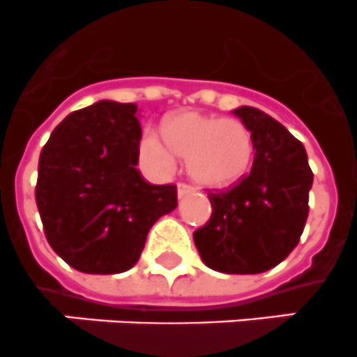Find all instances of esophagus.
Returning a JSON list of instances; mask_svg holds the SVG:
<instances>
[{
  "label": "esophagus",
  "instance_id": "obj_1",
  "mask_svg": "<svg viewBox=\"0 0 357 357\" xmlns=\"http://www.w3.org/2000/svg\"><path fill=\"white\" fill-rule=\"evenodd\" d=\"M194 192V186L188 185V183H178V195L179 197H185V195L192 194Z\"/></svg>",
  "mask_w": 357,
  "mask_h": 357
}]
</instances>
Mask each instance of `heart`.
Instances as JSON below:
<instances>
[{
  "label": "heart",
  "mask_w": 357,
  "mask_h": 357,
  "mask_svg": "<svg viewBox=\"0 0 357 357\" xmlns=\"http://www.w3.org/2000/svg\"><path fill=\"white\" fill-rule=\"evenodd\" d=\"M167 142L147 131L140 155L155 171H174L176 155L188 160V172L206 186H227L240 181L255 160V137L238 119H222L185 112L165 124Z\"/></svg>",
  "instance_id": "obj_1"
}]
</instances>
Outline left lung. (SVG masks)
Segmentation results:
<instances>
[{"label":"left lung","mask_w":357,"mask_h":357,"mask_svg":"<svg viewBox=\"0 0 357 357\" xmlns=\"http://www.w3.org/2000/svg\"><path fill=\"white\" fill-rule=\"evenodd\" d=\"M233 114L255 137V162L236 185L208 192L213 211L194 231V242L213 271L259 274L279 265L301 240L313 172L303 144L275 119L250 107Z\"/></svg>","instance_id":"8db88e82"}]
</instances>
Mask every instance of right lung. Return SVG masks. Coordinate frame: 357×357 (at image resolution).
I'll return each instance as SVG.
<instances>
[{
    "instance_id": "obj_1",
    "label": "right lung",
    "mask_w": 357,
    "mask_h": 357,
    "mask_svg": "<svg viewBox=\"0 0 357 357\" xmlns=\"http://www.w3.org/2000/svg\"><path fill=\"white\" fill-rule=\"evenodd\" d=\"M133 102L99 101L67 115L40 151L35 201L53 250L85 274L139 261L151 226L178 206L176 185L137 169L142 128Z\"/></svg>"
}]
</instances>
